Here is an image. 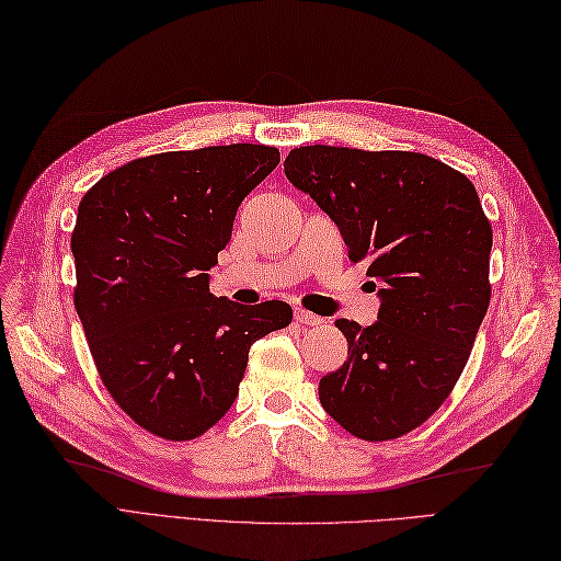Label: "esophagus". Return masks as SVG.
<instances>
[{
    "mask_svg": "<svg viewBox=\"0 0 561 561\" xmlns=\"http://www.w3.org/2000/svg\"><path fill=\"white\" fill-rule=\"evenodd\" d=\"M295 321L299 325H321L323 323L321 317H317V313H311V311H305V309H297L295 311Z\"/></svg>",
    "mask_w": 561,
    "mask_h": 561,
    "instance_id": "obj_1",
    "label": "esophagus"
}]
</instances>
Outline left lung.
<instances>
[{
	"instance_id": "1",
	"label": "left lung",
	"mask_w": 561,
	"mask_h": 561,
	"mask_svg": "<svg viewBox=\"0 0 561 561\" xmlns=\"http://www.w3.org/2000/svg\"><path fill=\"white\" fill-rule=\"evenodd\" d=\"M288 181L337 224L350 262L383 283L378 321L337 319L347 362L319 398L347 433L392 440L438 412L490 305L493 228L467 175L421 152L307 145Z\"/></svg>"
}]
</instances>
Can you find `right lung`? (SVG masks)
<instances>
[{"mask_svg":"<svg viewBox=\"0 0 561 561\" xmlns=\"http://www.w3.org/2000/svg\"><path fill=\"white\" fill-rule=\"evenodd\" d=\"M268 145L133 159L78 204L73 302L94 366L140 428L185 443L233 404L250 347L290 325L280 299L242 307L209 293L240 202L278 167Z\"/></svg>","mask_w":561,"mask_h":561,"instance_id":"add662e5","label":"right lung"}]
</instances>
